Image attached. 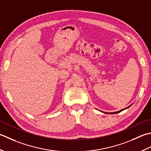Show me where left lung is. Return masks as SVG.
Returning a JSON list of instances; mask_svg holds the SVG:
<instances>
[{
	"instance_id": "left-lung-1",
	"label": "left lung",
	"mask_w": 151,
	"mask_h": 151,
	"mask_svg": "<svg viewBox=\"0 0 151 151\" xmlns=\"http://www.w3.org/2000/svg\"><path fill=\"white\" fill-rule=\"evenodd\" d=\"M131 106H132V105H130V106H128V107H126V108H124V109H121V110L118 111H115V112H111V113H106V112H104V111H102V112H103V113H107V114H115V113H120V112H121L122 111H123V110H124V109H128V107H130Z\"/></svg>"
}]
</instances>
